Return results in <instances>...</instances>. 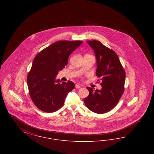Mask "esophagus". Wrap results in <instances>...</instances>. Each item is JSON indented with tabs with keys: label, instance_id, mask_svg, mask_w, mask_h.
<instances>
[{
	"label": "esophagus",
	"instance_id": "34e87169",
	"mask_svg": "<svg viewBox=\"0 0 154 154\" xmlns=\"http://www.w3.org/2000/svg\"><path fill=\"white\" fill-rule=\"evenodd\" d=\"M75 88H77V89H80V88H81V86L80 85H79V84H75Z\"/></svg>",
	"mask_w": 154,
	"mask_h": 154
}]
</instances>
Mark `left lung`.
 <instances>
[{"mask_svg": "<svg viewBox=\"0 0 154 154\" xmlns=\"http://www.w3.org/2000/svg\"><path fill=\"white\" fill-rule=\"evenodd\" d=\"M95 54L96 75L101 81L100 90L87 87L89 94L84 99L89 110L104 114L112 110L119 102L124 92L126 74L117 54L99 41L88 40Z\"/></svg>", "mask_w": 154, "mask_h": 154, "instance_id": "left-lung-1", "label": "left lung"}]
</instances>
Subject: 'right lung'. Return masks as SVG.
Instances as JSON below:
<instances>
[{
	"mask_svg": "<svg viewBox=\"0 0 154 154\" xmlns=\"http://www.w3.org/2000/svg\"><path fill=\"white\" fill-rule=\"evenodd\" d=\"M82 41H58L38 52L28 74L30 98L39 110L45 112L58 110L75 85L71 81L60 83L56 80L59 71L67 65L69 55Z\"/></svg>",
	"mask_w": 154,
	"mask_h": 154,
	"instance_id": "add662e5",
	"label": "right lung"
}]
</instances>
